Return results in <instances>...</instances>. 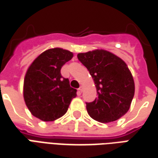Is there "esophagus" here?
Segmentation results:
<instances>
[{
  "instance_id": "obj_1",
  "label": "esophagus",
  "mask_w": 158,
  "mask_h": 158,
  "mask_svg": "<svg viewBox=\"0 0 158 158\" xmlns=\"http://www.w3.org/2000/svg\"><path fill=\"white\" fill-rule=\"evenodd\" d=\"M83 89H84V87H83V86H80L79 88V92H80V93H81V92H82V91H83Z\"/></svg>"
}]
</instances>
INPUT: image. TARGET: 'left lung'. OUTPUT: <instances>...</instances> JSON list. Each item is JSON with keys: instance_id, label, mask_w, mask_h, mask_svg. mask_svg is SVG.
<instances>
[{"instance_id": "1", "label": "left lung", "mask_w": 158, "mask_h": 158, "mask_svg": "<svg viewBox=\"0 0 158 158\" xmlns=\"http://www.w3.org/2000/svg\"><path fill=\"white\" fill-rule=\"evenodd\" d=\"M78 59L88 69L97 88L98 98L86 102L89 115L102 123L120 119L128 111L135 90L127 64L102 49L78 54Z\"/></svg>"}]
</instances>
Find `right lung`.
<instances>
[{
  "instance_id": "obj_1",
  "label": "right lung",
  "mask_w": 158,
  "mask_h": 158,
  "mask_svg": "<svg viewBox=\"0 0 158 158\" xmlns=\"http://www.w3.org/2000/svg\"><path fill=\"white\" fill-rule=\"evenodd\" d=\"M73 53L60 48L42 53L30 66L24 80V99L31 113L44 121H53L68 111L77 90L70 86L60 69Z\"/></svg>"
}]
</instances>
